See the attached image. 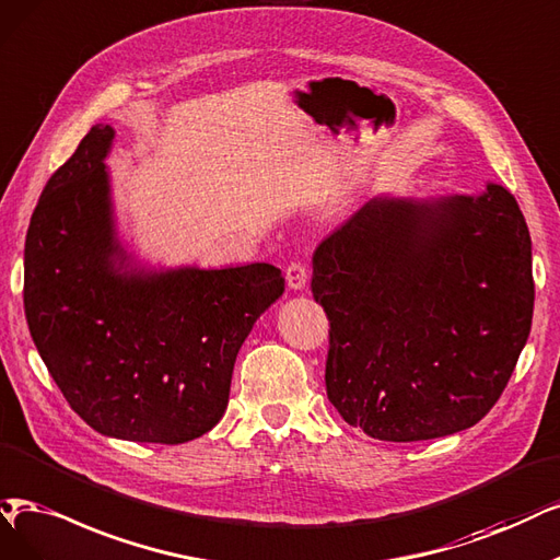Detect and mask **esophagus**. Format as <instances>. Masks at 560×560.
<instances>
[{
	"instance_id": "34e87169",
	"label": "esophagus",
	"mask_w": 560,
	"mask_h": 560,
	"mask_svg": "<svg viewBox=\"0 0 560 560\" xmlns=\"http://www.w3.org/2000/svg\"><path fill=\"white\" fill-rule=\"evenodd\" d=\"M306 279H308V269L304 262H291L285 267V281L293 288V291H302V288L306 285Z\"/></svg>"
}]
</instances>
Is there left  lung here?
I'll return each instance as SVG.
<instances>
[{
    "mask_svg": "<svg viewBox=\"0 0 560 560\" xmlns=\"http://www.w3.org/2000/svg\"><path fill=\"white\" fill-rule=\"evenodd\" d=\"M329 320L327 399L392 443L478 424L503 395L533 320L530 235L514 196L374 198L314 254Z\"/></svg>",
    "mask_w": 560,
    "mask_h": 560,
    "instance_id": "1",
    "label": "left lung"
}]
</instances>
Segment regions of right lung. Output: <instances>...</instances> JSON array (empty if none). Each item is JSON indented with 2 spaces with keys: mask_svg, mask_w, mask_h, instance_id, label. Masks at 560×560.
I'll return each instance as SVG.
<instances>
[{
  "mask_svg": "<svg viewBox=\"0 0 560 560\" xmlns=\"http://www.w3.org/2000/svg\"><path fill=\"white\" fill-rule=\"evenodd\" d=\"M96 124L52 173L25 240V316L69 406L103 436L179 445L225 412L235 358L283 293L281 269H127Z\"/></svg>",
  "mask_w": 560,
  "mask_h": 560,
  "instance_id": "1",
  "label": "right lung"
}]
</instances>
